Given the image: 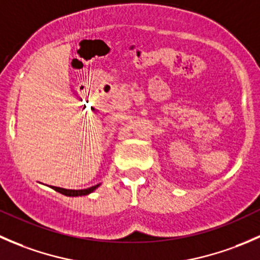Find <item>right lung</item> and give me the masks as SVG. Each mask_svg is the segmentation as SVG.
<instances>
[{
  "label": "right lung",
  "mask_w": 260,
  "mask_h": 260,
  "mask_svg": "<svg viewBox=\"0 0 260 260\" xmlns=\"http://www.w3.org/2000/svg\"><path fill=\"white\" fill-rule=\"evenodd\" d=\"M98 186H99V183H98V185H95V186H91V187H89V188H84V190H67V188L55 187V186H52V188H54L55 191H57V192L62 193V195H65V196H84V195H88V193L93 192V191L95 190Z\"/></svg>",
  "instance_id": "obj_1"
}]
</instances>
